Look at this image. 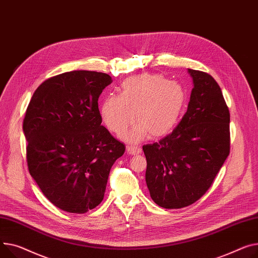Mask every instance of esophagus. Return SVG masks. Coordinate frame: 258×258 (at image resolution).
Wrapping results in <instances>:
<instances>
[{"label":"esophagus","mask_w":258,"mask_h":258,"mask_svg":"<svg viewBox=\"0 0 258 258\" xmlns=\"http://www.w3.org/2000/svg\"><path fill=\"white\" fill-rule=\"evenodd\" d=\"M141 148L138 146H127L126 147V152L128 154H132V156H137V154L141 153Z\"/></svg>","instance_id":"obj_1"}]
</instances>
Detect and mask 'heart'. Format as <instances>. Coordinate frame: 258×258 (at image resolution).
I'll list each match as a JSON object with an SVG mask.
<instances>
[{
    "mask_svg": "<svg viewBox=\"0 0 258 258\" xmlns=\"http://www.w3.org/2000/svg\"><path fill=\"white\" fill-rule=\"evenodd\" d=\"M182 86L156 74L125 79L120 95L110 94L101 104L100 114L109 131L122 134L135 120L139 124L124 135L127 142L167 135L175 125L184 104Z\"/></svg>",
    "mask_w": 258,
    "mask_h": 258,
    "instance_id": "heart-1",
    "label": "heart"
}]
</instances>
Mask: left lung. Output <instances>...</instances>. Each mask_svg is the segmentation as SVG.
Segmentation results:
<instances>
[{
  "label": "left lung",
  "mask_w": 258,
  "mask_h": 258,
  "mask_svg": "<svg viewBox=\"0 0 258 258\" xmlns=\"http://www.w3.org/2000/svg\"><path fill=\"white\" fill-rule=\"evenodd\" d=\"M193 89L179 124L159 143L143 146L146 184L164 209H181L212 185L230 149V114L215 79L187 70Z\"/></svg>",
  "instance_id": "left-lung-1"
}]
</instances>
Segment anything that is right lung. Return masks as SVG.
Returning a JSON list of instances; mask_svg holds the SVG:
<instances>
[{"label": "right lung", "mask_w": 258, "mask_h": 258, "mask_svg": "<svg viewBox=\"0 0 258 258\" xmlns=\"http://www.w3.org/2000/svg\"><path fill=\"white\" fill-rule=\"evenodd\" d=\"M111 83L107 74L67 72L43 82L26 111L29 172L64 212L96 208L113 164L124 153V144L101 125L98 110V97Z\"/></svg>", "instance_id": "right-lung-1"}]
</instances>
